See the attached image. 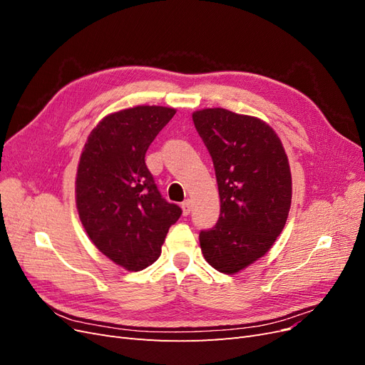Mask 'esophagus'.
<instances>
[{
    "mask_svg": "<svg viewBox=\"0 0 365 365\" xmlns=\"http://www.w3.org/2000/svg\"><path fill=\"white\" fill-rule=\"evenodd\" d=\"M181 208H182V215H184V216L190 215V212H192V201H190V200H185V201L181 204Z\"/></svg>",
    "mask_w": 365,
    "mask_h": 365,
    "instance_id": "obj_1",
    "label": "esophagus"
}]
</instances>
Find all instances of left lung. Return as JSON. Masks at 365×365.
Returning a JSON list of instances; mask_svg holds the SVG:
<instances>
[{"mask_svg":"<svg viewBox=\"0 0 365 365\" xmlns=\"http://www.w3.org/2000/svg\"><path fill=\"white\" fill-rule=\"evenodd\" d=\"M212 155L220 197L215 228L201 231L204 259L236 274L267 254L289 215L292 176L275 130L257 117L224 108L192 114Z\"/></svg>","mask_w":365,"mask_h":365,"instance_id":"8db88e82","label":"left lung"}]
</instances>
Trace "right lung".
Here are the masks:
<instances>
[{"label":"right lung","mask_w":365,"mask_h":365,"mask_svg":"<svg viewBox=\"0 0 365 365\" xmlns=\"http://www.w3.org/2000/svg\"><path fill=\"white\" fill-rule=\"evenodd\" d=\"M176 109L140 105L108 114L88 135L76 175V207L96 248L128 271L155 262L181 208L163 200L146 150Z\"/></svg>","instance_id":"1"}]
</instances>
